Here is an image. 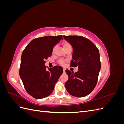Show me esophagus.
<instances>
[{
  "instance_id": "obj_1",
  "label": "esophagus",
  "mask_w": 124,
  "mask_h": 124,
  "mask_svg": "<svg viewBox=\"0 0 124 124\" xmlns=\"http://www.w3.org/2000/svg\"><path fill=\"white\" fill-rule=\"evenodd\" d=\"M63 73H65V72H66V69L65 68L63 69Z\"/></svg>"
}]
</instances>
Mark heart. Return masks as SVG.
<instances>
[{
    "instance_id": "heart-1",
    "label": "heart",
    "mask_w": 124,
    "mask_h": 124,
    "mask_svg": "<svg viewBox=\"0 0 124 124\" xmlns=\"http://www.w3.org/2000/svg\"><path fill=\"white\" fill-rule=\"evenodd\" d=\"M63 45V48H64V49L66 51L68 49H70V48H72V46H71V45L70 43L68 42H64L62 44ZM57 46H55L53 49V51H52V52H53V53H54L55 51L56 50V49H57ZM64 61H63V60H60V61H59V63H61V65H63V63H64Z\"/></svg>"
}]
</instances>
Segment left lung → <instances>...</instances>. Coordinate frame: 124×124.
Segmentation results:
<instances>
[{"instance_id":"1","label":"left lung","mask_w":124,"mask_h":124,"mask_svg":"<svg viewBox=\"0 0 124 124\" xmlns=\"http://www.w3.org/2000/svg\"><path fill=\"white\" fill-rule=\"evenodd\" d=\"M73 48L71 67H78L74 73L66 70L68 80L66 89L72 96L83 97L89 95L96 85L101 68L100 54L98 48L91 41L78 36H63Z\"/></svg>"}]
</instances>
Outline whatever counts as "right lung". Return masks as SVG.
I'll return each instance as SVG.
<instances>
[{
    "instance_id": "add662e5",
    "label": "right lung",
    "mask_w": 124,
    "mask_h": 124,
    "mask_svg": "<svg viewBox=\"0 0 124 124\" xmlns=\"http://www.w3.org/2000/svg\"><path fill=\"white\" fill-rule=\"evenodd\" d=\"M62 36H46L32 40L22 53L20 76L26 91L33 98L42 99L49 96L62 73L57 66L47 70L46 59L50 57L55 45Z\"/></svg>"
}]
</instances>
